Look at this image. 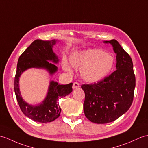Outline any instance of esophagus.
Wrapping results in <instances>:
<instances>
[{
  "mask_svg": "<svg viewBox=\"0 0 148 148\" xmlns=\"http://www.w3.org/2000/svg\"><path fill=\"white\" fill-rule=\"evenodd\" d=\"M79 87H80V85H79V84L78 83V82H74L73 85V89L79 88Z\"/></svg>",
  "mask_w": 148,
  "mask_h": 148,
  "instance_id": "obj_1",
  "label": "esophagus"
}]
</instances>
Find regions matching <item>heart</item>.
Segmentation results:
<instances>
[{"instance_id":"heart-1","label":"heart","mask_w":148,"mask_h":148,"mask_svg":"<svg viewBox=\"0 0 148 148\" xmlns=\"http://www.w3.org/2000/svg\"><path fill=\"white\" fill-rule=\"evenodd\" d=\"M69 62L72 67L81 70L82 79L91 83L103 79L111 73L115 66L113 56L97 49L75 51L70 55ZM71 66L66 61H63V69L69 74L72 73Z\"/></svg>"}]
</instances>
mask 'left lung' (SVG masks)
<instances>
[{
  "label": "left lung",
  "mask_w": 148,
  "mask_h": 148,
  "mask_svg": "<svg viewBox=\"0 0 148 148\" xmlns=\"http://www.w3.org/2000/svg\"><path fill=\"white\" fill-rule=\"evenodd\" d=\"M103 43L111 44L116 55V71L97 83L81 86L85 93L84 115L96 123L113 122L127 112L136 86L133 63L129 55L115 40Z\"/></svg>",
  "instance_id": "8db88e82"
}]
</instances>
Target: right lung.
I'll use <instances>...</instances> for the list:
<instances>
[{"label":"right lung","instance_id":"add662e5","mask_svg":"<svg viewBox=\"0 0 148 148\" xmlns=\"http://www.w3.org/2000/svg\"><path fill=\"white\" fill-rule=\"evenodd\" d=\"M58 42L57 40L43 41L36 40L30 45L19 58L14 79V92L18 104L23 113L33 121L47 123L55 121L60 116L61 108L58 104V98H64L73 91V83L66 85L51 81L48 92L43 100L36 105L25 101L21 95L19 77L24 72L31 68L46 70L50 75L57 72L59 59L53 52V47ZM49 61L54 63H50Z\"/></svg>","mask_w":148,"mask_h":148}]
</instances>
